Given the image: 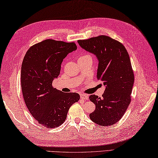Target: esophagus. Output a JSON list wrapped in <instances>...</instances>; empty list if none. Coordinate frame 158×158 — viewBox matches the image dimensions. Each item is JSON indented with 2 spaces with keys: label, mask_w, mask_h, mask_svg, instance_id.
Masks as SVG:
<instances>
[{
  "label": "esophagus",
  "mask_w": 158,
  "mask_h": 158,
  "mask_svg": "<svg viewBox=\"0 0 158 158\" xmlns=\"http://www.w3.org/2000/svg\"><path fill=\"white\" fill-rule=\"evenodd\" d=\"M80 98H82V100H88V96L86 94H80Z\"/></svg>",
  "instance_id": "34e87169"
}]
</instances>
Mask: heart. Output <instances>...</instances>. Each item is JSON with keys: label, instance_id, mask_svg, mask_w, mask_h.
Returning a JSON list of instances; mask_svg holds the SVG:
<instances>
[{"label": "heart", "instance_id": "obj_1", "mask_svg": "<svg viewBox=\"0 0 158 158\" xmlns=\"http://www.w3.org/2000/svg\"><path fill=\"white\" fill-rule=\"evenodd\" d=\"M86 56H88V55H86ZM84 56H81V57H80L79 58H81V57H84Z\"/></svg>", "mask_w": 158, "mask_h": 158}]
</instances>
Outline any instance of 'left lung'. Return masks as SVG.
Masks as SVG:
<instances>
[{
  "label": "left lung",
  "mask_w": 158,
  "mask_h": 158,
  "mask_svg": "<svg viewBox=\"0 0 158 158\" xmlns=\"http://www.w3.org/2000/svg\"><path fill=\"white\" fill-rule=\"evenodd\" d=\"M78 42L82 48L97 56V79L106 86L101 98L95 94L89 97L96 106L90 118L99 125H113L123 116L131 100L134 74L129 53L123 45L109 36Z\"/></svg>",
  "instance_id": "obj_1"
}]
</instances>
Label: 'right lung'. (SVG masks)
<instances>
[{
    "mask_svg": "<svg viewBox=\"0 0 158 158\" xmlns=\"http://www.w3.org/2000/svg\"><path fill=\"white\" fill-rule=\"evenodd\" d=\"M76 49L74 42L45 40L31 46L23 60L21 81L24 101L30 113L44 127L61 125L70 107L79 101L78 93H64L52 86L63 60Z\"/></svg>",
    "mask_w": 158,
    "mask_h": 158,
    "instance_id": "1",
    "label": "right lung"
}]
</instances>
